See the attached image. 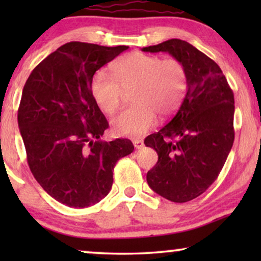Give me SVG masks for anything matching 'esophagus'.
I'll use <instances>...</instances> for the list:
<instances>
[{"instance_id": "1", "label": "esophagus", "mask_w": 261, "mask_h": 261, "mask_svg": "<svg viewBox=\"0 0 261 261\" xmlns=\"http://www.w3.org/2000/svg\"><path fill=\"white\" fill-rule=\"evenodd\" d=\"M133 145H134L135 148L139 149V148H141L142 146H144V141L140 140V139H134V140H133Z\"/></svg>"}]
</instances>
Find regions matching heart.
<instances>
[{
  "label": "heart",
  "instance_id": "b5f03b06",
  "mask_svg": "<svg viewBox=\"0 0 261 261\" xmlns=\"http://www.w3.org/2000/svg\"><path fill=\"white\" fill-rule=\"evenodd\" d=\"M113 74L96 72L91 95L103 112L113 114L120 108L124 92L133 91L134 105L112 121L114 133L121 137H141L154 124L156 114L172 115L188 89L187 67L176 58L134 52L114 63Z\"/></svg>",
  "mask_w": 261,
  "mask_h": 261
}]
</instances>
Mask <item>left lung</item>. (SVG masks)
Wrapping results in <instances>:
<instances>
[{"instance_id":"8db88e82","label":"left lung","mask_w":261,"mask_h":261,"mask_svg":"<svg viewBox=\"0 0 261 261\" xmlns=\"http://www.w3.org/2000/svg\"><path fill=\"white\" fill-rule=\"evenodd\" d=\"M142 51L167 52L187 67L179 109L145 145L158 153L146 176L149 188L171 202H189L216 180L233 146V90L220 66L187 41L170 39Z\"/></svg>"}]
</instances>
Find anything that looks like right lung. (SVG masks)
<instances>
[{"mask_svg":"<svg viewBox=\"0 0 261 261\" xmlns=\"http://www.w3.org/2000/svg\"><path fill=\"white\" fill-rule=\"evenodd\" d=\"M128 46L71 41L34 67L17 122L28 166L41 188L63 204L87 208L109 194L116 162L130 154L128 139L101 141L108 121L91 95V80Z\"/></svg>","mask_w":261,"mask_h":261,"instance_id":"1","label":"right lung"}]
</instances>
